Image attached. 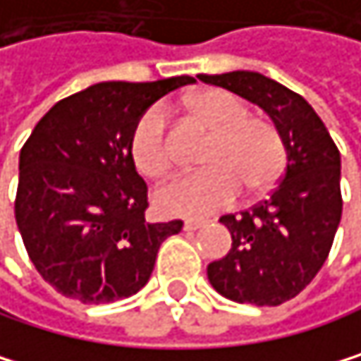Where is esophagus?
Instances as JSON below:
<instances>
[{
	"instance_id": "34e87169",
	"label": "esophagus",
	"mask_w": 361,
	"mask_h": 361,
	"mask_svg": "<svg viewBox=\"0 0 361 361\" xmlns=\"http://www.w3.org/2000/svg\"><path fill=\"white\" fill-rule=\"evenodd\" d=\"M204 226H207V221H202V219H187L183 228H185L187 232H193V230H197V228H204Z\"/></svg>"
}]
</instances>
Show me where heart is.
<instances>
[{
	"instance_id": "b5f03b06",
	"label": "heart",
	"mask_w": 361,
	"mask_h": 361,
	"mask_svg": "<svg viewBox=\"0 0 361 361\" xmlns=\"http://www.w3.org/2000/svg\"><path fill=\"white\" fill-rule=\"evenodd\" d=\"M189 116L211 133L200 166L204 170L166 185L157 195L159 213L170 217H207L243 195H264L286 170V144L271 120L250 116L243 99L228 90L209 87L185 101ZM129 154L140 174L164 180L172 172L168 116L164 107H148L133 124Z\"/></svg>"
}]
</instances>
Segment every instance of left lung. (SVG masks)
<instances>
[{
  "label": "left lung",
  "instance_id": "8db88e82",
  "mask_svg": "<svg viewBox=\"0 0 361 361\" xmlns=\"http://www.w3.org/2000/svg\"><path fill=\"white\" fill-rule=\"evenodd\" d=\"M262 107L280 129L288 161L269 200L224 215L230 252L207 269L213 288L237 303L280 305L321 271L342 215L340 152L312 105L260 73L197 75Z\"/></svg>",
  "mask_w": 361,
  "mask_h": 361
}]
</instances>
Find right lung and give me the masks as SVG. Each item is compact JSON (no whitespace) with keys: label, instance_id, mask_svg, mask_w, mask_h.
Instances as JSON below:
<instances>
[{"label":"right lung","instance_id":"add662e5","mask_svg":"<svg viewBox=\"0 0 361 361\" xmlns=\"http://www.w3.org/2000/svg\"><path fill=\"white\" fill-rule=\"evenodd\" d=\"M189 75L103 81L53 105L19 157L14 217L36 271L81 303H111L146 286L180 219L148 224V187L129 137L135 120Z\"/></svg>","mask_w":361,"mask_h":361}]
</instances>
